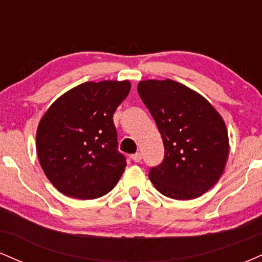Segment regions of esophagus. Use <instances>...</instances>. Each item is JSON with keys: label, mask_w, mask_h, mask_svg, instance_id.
Instances as JSON below:
<instances>
[{"label": "esophagus", "mask_w": 262, "mask_h": 262, "mask_svg": "<svg viewBox=\"0 0 262 262\" xmlns=\"http://www.w3.org/2000/svg\"><path fill=\"white\" fill-rule=\"evenodd\" d=\"M130 159H132V160H133L134 162H140V160H141V154H140V152H137V154L132 155Z\"/></svg>", "instance_id": "obj_1"}]
</instances>
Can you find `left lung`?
Returning <instances> with one entry per match:
<instances>
[{"label": "left lung", "instance_id": "obj_1", "mask_svg": "<svg viewBox=\"0 0 262 262\" xmlns=\"http://www.w3.org/2000/svg\"><path fill=\"white\" fill-rule=\"evenodd\" d=\"M138 92L165 148L164 160L150 169V181L173 200L202 196L227 164L229 139L223 118L203 96L170 79L140 81Z\"/></svg>", "mask_w": 262, "mask_h": 262}]
</instances>
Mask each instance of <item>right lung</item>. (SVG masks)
<instances>
[{
	"label": "right lung",
	"mask_w": 262,
	"mask_h": 262,
	"mask_svg": "<svg viewBox=\"0 0 262 262\" xmlns=\"http://www.w3.org/2000/svg\"><path fill=\"white\" fill-rule=\"evenodd\" d=\"M130 91L129 81L85 82L56 100L37 129L45 176L62 194L93 200L112 191L124 172L113 114Z\"/></svg>",
	"instance_id": "right-lung-1"
}]
</instances>
